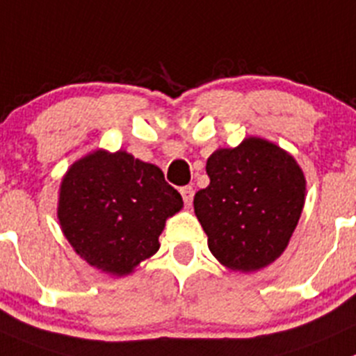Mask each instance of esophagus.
<instances>
[{
  "mask_svg": "<svg viewBox=\"0 0 356 356\" xmlns=\"http://www.w3.org/2000/svg\"><path fill=\"white\" fill-rule=\"evenodd\" d=\"M181 197H184L185 206H191L192 204V199H194V188L192 187H181Z\"/></svg>",
  "mask_w": 356,
  "mask_h": 356,
  "instance_id": "1",
  "label": "esophagus"
}]
</instances>
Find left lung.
<instances>
[{
	"instance_id": "left-lung-1",
	"label": "left lung",
	"mask_w": 356,
	"mask_h": 356,
	"mask_svg": "<svg viewBox=\"0 0 356 356\" xmlns=\"http://www.w3.org/2000/svg\"><path fill=\"white\" fill-rule=\"evenodd\" d=\"M209 185L194 209L209 252L232 270H257L282 255L306 195L302 169L292 155L260 138L220 148L206 162Z\"/></svg>"
}]
</instances>
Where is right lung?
I'll use <instances>...</instances> for the list:
<instances>
[{
  "label": "right lung",
  "mask_w": 356,
  "mask_h": 356,
  "mask_svg": "<svg viewBox=\"0 0 356 356\" xmlns=\"http://www.w3.org/2000/svg\"><path fill=\"white\" fill-rule=\"evenodd\" d=\"M184 201L161 169L127 152L97 150L70 168L60 184L59 222L83 260L124 276L159 250L168 216Z\"/></svg>",
  "instance_id": "1"
}]
</instances>
